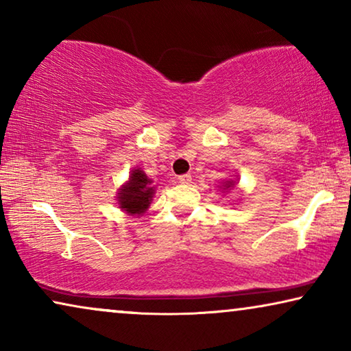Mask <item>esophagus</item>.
<instances>
[{
	"label": "esophagus",
	"mask_w": 351,
	"mask_h": 351,
	"mask_svg": "<svg viewBox=\"0 0 351 351\" xmlns=\"http://www.w3.org/2000/svg\"><path fill=\"white\" fill-rule=\"evenodd\" d=\"M179 184H182V185H190V184H191V176H190V174L179 176Z\"/></svg>",
	"instance_id": "1"
}]
</instances>
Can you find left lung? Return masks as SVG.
<instances>
[{
	"mask_svg": "<svg viewBox=\"0 0 351 351\" xmlns=\"http://www.w3.org/2000/svg\"><path fill=\"white\" fill-rule=\"evenodd\" d=\"M234 186V182L233 180H227V182H223V185L220 186V189H223V191H228V190H232Z\"/></svg>",
	"mask_w": 351,
	"mask_h": 351,
	"instance_id": "1",
	"label": "left lung"
}]
</instances>
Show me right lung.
I'll use <instances>...</instances> for the list:
<instances>
[{"mask_svg": "<svg viewBox=\"0 0 351 351\" xmlns=\"http://www.w3.org/2000/svg\"><path fill=\"white\" fill-rule=\"evenodd\" d=\"M152 179L141 169H132L129 180L118 191V204L129 215H142L152 203L155 189L152 186Z\"/></svg>", "mask_w": 351, "mask_h": 351, "instance_id": "right-lung-1", "label": "right lung"}]
</instances>
